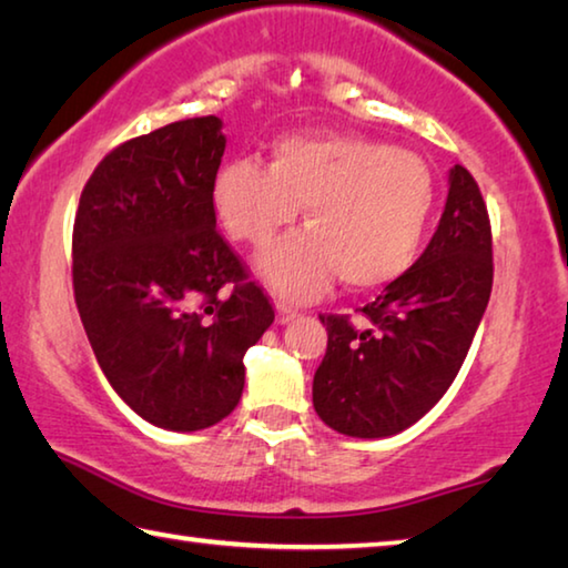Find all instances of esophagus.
I'll return each instance as SVG.
<instances>
[{
    "mask_svg": "<svg viewBox=\"0 0 568 568\" xmlns=\"http://www.w3.org/2000/svg\"><path fill=\"white\" fill-rule=\"evenodd\" d=\"M275 315H277V323H281V325H287L291 321H295L297 311H293V307H291V305H285V303H277V305H275Z\"/></svg>",
    "mask_w": 568,
    "mask_h": 568,
    "instance_id": "obj_1",
    "label": "esophagus"
}]
</instances>
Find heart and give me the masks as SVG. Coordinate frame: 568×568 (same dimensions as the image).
Returning a JSON list of instances; mask_svg holds the SVG:
<instances>
[{"mask_svg": "<svg viewBox=\"0 0 568 568\" xmlns=\"http://www.w3.org/2000/svg\"><path fill=\"white\" fill-rule=\"evenodd\" d=\"M213 203L230 237L263 247L303 207L305 230L257 257L287 301H313L335 277L355 291L388 285L416 263L434 215L436 180L416 152L363 134H287L271 165L230 160Z\"/></svg>", "mask_w": 568, "mask_h": 568, "instance_id": "b5f03b06", "label": "heart"}]
</instances>
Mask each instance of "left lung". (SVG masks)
I'll return each instance as SVG.
<instances>
[{"mask_svg":"<svg viewBox=\"0 0 568 568\" xmlns=\"http://www.w3.org/2000/svg\"><path fill=\"white\" fill-rule=\"evenodd\" d=\"M491 283L486 203L470 172L456 165L434 237L363 307L368 325L321 315L328 351L313 378V406L325 426L353 438H386L426 416L466 361Z\"/></svg>","mask_w":568,"mask_h":568,"instance_id":"left-lung-1","label":"left lung"}]
</instances>
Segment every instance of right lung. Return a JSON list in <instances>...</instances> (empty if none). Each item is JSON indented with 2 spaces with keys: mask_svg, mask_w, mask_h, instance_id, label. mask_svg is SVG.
<instances>
[{
  "mask_svg": "<svg viewBox=\"0 0 568 568\" xmlns=\"http://www.w3.org/2000/svg\"><path fill=\"white\" fill-rule=\"evenodd\" d=\"M225 142L215 114L124 142L94 168L74 215V301L94 358L140 418L182 434L235 410L245 353L275 321L217 233Z\"/></svg>",
  "mask_w": 568,
  "mask_h": 568,
  "instance_id": "obj_1",
  "label": "right lung"
}]
</instances>
